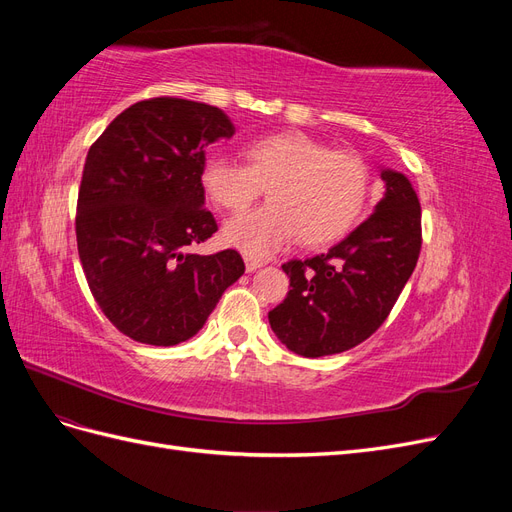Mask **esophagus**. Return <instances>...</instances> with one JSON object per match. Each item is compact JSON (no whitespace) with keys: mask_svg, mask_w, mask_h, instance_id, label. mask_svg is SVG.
<instances>
[{"mask_svg":"<svg viewBox=\"0 0 512 512\" xmlns=\"http://www.w3.org/2000/svg\"><path fill=\"white\" fill-rule=\"evenodd\" d=\"M260 267H262L260 260H256V258H252V256H245V271H247V273H254V271L260 269Z\"/></svg>","mask_w":512,"mask_h":512,"instance_id":"esophagus-1","label":"esophagus"}]
</instances>
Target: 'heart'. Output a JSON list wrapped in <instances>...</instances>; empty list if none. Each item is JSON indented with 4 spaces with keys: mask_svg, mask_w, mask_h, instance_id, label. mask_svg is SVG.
Instances as JSON below:
<instances>
[{
    "mask_svg": "<svg viewBox=\"0 0 512 512\" xmlns=\"http://www.w3.org/2000/svg\"><path fill=\"white\" fill-rule=\"evenodd\" d=\"M243 156L247 166L209 158L200 170L207 198L224 211L247 209L269 188L271 205L226 222L228 245L262 258L297 237L309 247L333 243L359 222L369 194V168L359 153L286 130L254 138Z\"/></svg>",
    "mask_w": 512,
    "mask_h": 512,
    "instance_id": "1",
    "label": "heart"
}]
</instances>
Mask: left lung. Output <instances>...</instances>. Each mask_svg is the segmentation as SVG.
Wrapping results in <instances>:
<instances>
[{"label": "left lung", "mask_w": 512, "mask_h": 512, "mask_svg": "<svg viewBox=\"0 0 512 512\" xmlns=\"http://www.w3.org/2000/svg\"><path fill=\"white\" fill-rule=\"evenodd\" d=\"M384 196L374 213L327 254L290 260L284 303L269 324L294 354L346 352L376 333L421 254V203L406 175L382 168Z\"/></svg>", "instance_id": "left-lung-1"}]
</instances>
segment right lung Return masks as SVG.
<instances>
[{
    "instance_id": "obj_1",
    "label": "right lung",
    "mask_w": 512,
    "mask_h": 512,
    "mask_svg": "<svg viewBox=\"0 0 512 512\" xmlns=\"http://www.w3.org/2000/svg\"><path fill=\"white\" fill-rule=\"evenodd\" d=\"M235 126L218 106L151 98L117 115L91 145L76 205L87 284L134 342L175 346L194 337L245 271L235 250L183 252L218 224L205 205V147Z\"/></svg>"
}]
</instances>
